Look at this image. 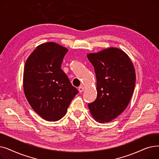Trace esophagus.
I'll return each instance as SVG.
<instances>
[{"label":"esophagus","instance_id":"34e87169","mask_svg":"<svg viewBox=\"0 0 159 159\" xmlns=\"http://www.w3.org/2000/svg\"><path fill=\"white\" fill-rule=\"evenodd\" d=\"M84 87H83L82 86H80V87L79 88V91L80 93H82V91H84Z\"/></svg>","mask_w":159,"mask_h":159}]
</instances>
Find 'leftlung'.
<instances>
[{"label":"left lung","mask_w":159,"mask_h":159,"mask_svg":"<svg viewBox=\"0 0 159 159\" xmlns=\"http://www.w3.org/2000/svg\"><path fill=\"white\" fill-rule=\"evenodd\" d=\"M88 58L94 67L97 97L88 104L89 111L99 123L110 122L128 106L134 91L136 75L128 55L118 48L110 47Z\"/></svg>","instance_id":"8db88e82"}]
</instances>
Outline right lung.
I'll list each match as a JSON object with an SVG mask.
<instances>
[{"label":"right lung","mask_w":159,"mask_h":159,"mask_svg":"<svg viewBox=\"0 0 159 159\" xmlns=\"http://www.w3.org/2000/svg\"><path fill=\"white\" fill-rule=\"evenodd\" d=\"M68 52L53 42L43 43L27 58L23 73V88L30 105L45 120L55 122L66 115L79 91L61 70Z\"/></svg>","instance_id":"obj_1"}]
</instances>
